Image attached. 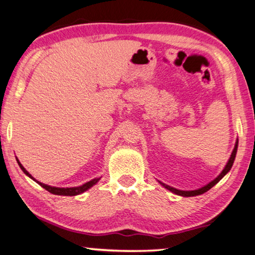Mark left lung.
I'll list each match as a JSON object with an SVG mask.
<instances>
[{"instance_id":"1","label":"left lung","mask_w":255,"mask_h":255,"mask_svg":"<svg viewBox=\"0 0 255 255\" xmlns=\"http://www.w3.org/2000/svg\"><path fill=\"white\" fill-rule=\"evenodd\" d=\"M237 144H239V140H236L235 147H234V149H233L231 157H230V159H228L226 166L224 167V170L221 172V174H219V175L217 176V178L211 181V182H209L208 184H206L205 187L199 188V189H197V190H191V191H184V190H179V189H175V188H173V187H170V185L163 183V182H161V181H158V182L161 183L164 188L167 189V190H170L171 192H173V193H175V195H178V196H182V197H195V196L202 195V193L207 192L209 189L213 188L215 184H217V183L219 182V181H221V180L224 178V176H225V175L228 173V171H230V170L232 169L233 163H234V159H235V156H236V152H237Z\"/></svg>"}]
</instances>
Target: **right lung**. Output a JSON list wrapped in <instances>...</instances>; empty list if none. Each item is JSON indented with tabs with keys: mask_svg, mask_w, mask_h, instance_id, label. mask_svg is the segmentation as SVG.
I'll use <instances>...</instances> for the list:
<instances>
[{
	"mask_svg": "<svg viewBox=\"0 0 255 255\" xmlns=\"http://www.w3.org/2000/svg\"><path fill=\"white\" fill-rule=\"evenodd\" d=\"M16 162H18L20 169L23 171L24 174H27L30 179H32L33 181H36V182L42 187L44 189H46L47 191H49L50 193H53V195H57V196H77V195H81V193H83L86 190H89L90 188H92L94 184H97L99 182V180L101 178H96L91 181H89V182H86L82 185H79V187H73V188H58V187H51V185L48 184H45V183H41L39 181H37L36 179L33 178V176L29 173V172L24 169L22 166V164L19 162V159L16 158Z\"/></svg>",
	"mask_w": 255,
	"mask_h": 255,
	"instance_id": "right-lung-1",
	"label": "right lung"
}]
</instances>
